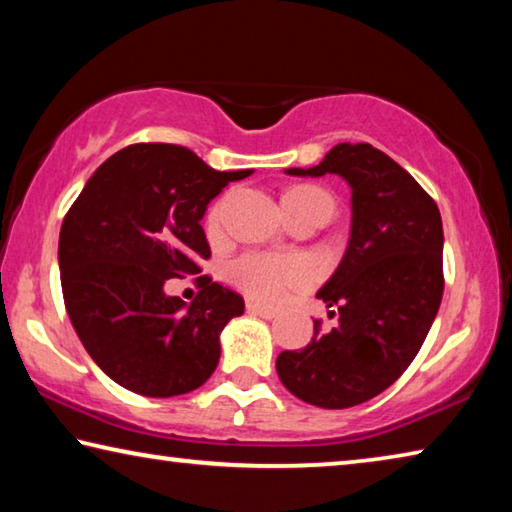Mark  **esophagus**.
I'll use <instances>...</instances> for the list:
<instances>
[{
	"label": "esophagus",
	"mask_w": 512,
	"mask_h": 512,
	"mask_svg": "<svg viewBox=\"0 0 512 512\" xmlns=\"http://www.w3.org/2000/svg\"><path fill=\"white\" fill-rule=\"evenodd\" d=\"M246 309H248V314L259 316V318H264V320H273V318L277 316L273 309H266V307H262V305H257V302H248Z\"/></svg>",
	"instance_id": "34e87169"
}]
</instances>
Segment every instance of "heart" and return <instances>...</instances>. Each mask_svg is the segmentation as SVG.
I'll list each match as a JSON object with an SVG mask.
<instances>
[{
  "instance_id": "obj_1",
  "label": "heart",
  "mask_w": 512,
  "mask_h": 512,
  "mask_svg": "<svg viewBox=\"0 0 512 512\" xmlns=\"http://www.w3.org/2000/svg\"><path fill=\"white\" fill-rule=\"evenodd\" d=\"M284 198H287V201L323 205L329 212H332L334 207L329 194L318 187H296ZM221 212L223 203H216L210 214H207V225H210V230L219 228ZM228 277L248 298L264 302V305H275V302H280L291 289L307 287V284L316 277V271L305 257L259 253V250H253V253H244L237 259H232L228 266Z\"/></svg>"
}]
</instances>
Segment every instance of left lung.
Wrapping results in <instances>:
<instances>
[{
	"label": "left lung",
	"mask_w": 512,
	"mask_h": 512,
	"mask_svg": "<svg viewBox=\"0 0 512 512\" xmlns=\"http://www.w3.org/2000/svg\"><path fill=\"white\" fill-rule=\"evenodd\" d=\"M352 189V228L339 268L316 296L339 325L302 350H284L277 375L302 402L350 409L386 391L411 366L443 300V221L438 205L372 144H336L311 169Z\"/></svg>",
	"instance_id": "left-lung-1"
}]
</instances>
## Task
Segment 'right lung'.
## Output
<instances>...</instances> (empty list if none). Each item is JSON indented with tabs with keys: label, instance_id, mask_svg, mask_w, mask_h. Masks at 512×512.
<instances>
[{
	"label": "right lung",
	"instance_id": "right-lung-1",
	"mask_svg": "<svg viewBox=\"0 0 512 512\" xmlns=\"http://www.w3.org/2000/svg\"><path fill=\"white\" fill-rule=\"evenodd\" d=\"M250 169L216 171L185 146L131 144L101 164L63 219L60 284L69 320L94 363L128 391L173 397L203 386L219 336L244 298L210 277L194 302L167 296L169 277L210 257L201 219Z\"/></svg>",
	"mask_w": 512,
	"mask_h": 512
}]
</instances>
